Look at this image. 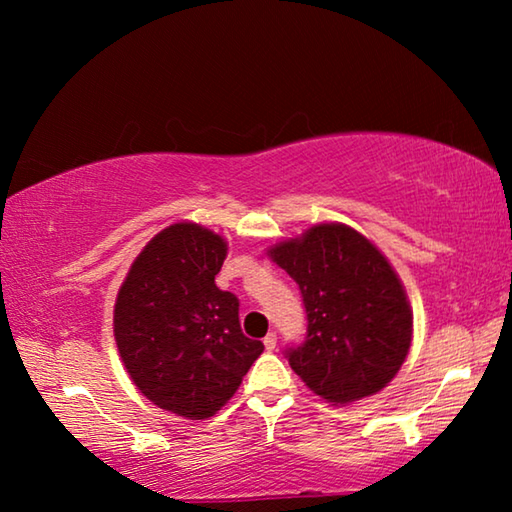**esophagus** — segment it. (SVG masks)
I'll use <instances>...</instances> for the list:
<instances>
[{
  "label": "esophagus",
  "instance_id": "1",
  "mask_svg": "<svg viewBox=\"0 0 512 512\" xmlns=\"http://www.w3.org/2000/svg\"><path fill=\"white\" fill-rule=\"evenodd\" d=\"M275 345H277V334L275 332H268L266 336H264V348L271 352V350H275Z\"/></svg>",
  "mask_w": 512,
  "mask_h": 512
}]
</instances>
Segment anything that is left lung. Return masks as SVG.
<instances>
[{"mask_svg":"<svg viewBox=\"0 0 512 512\" xmlns=\"http://www.w3.org/2000/svg\"><path fill=\"white\" fill-rule=\"evenodd\" d=\"M302 293L307 336L287 348L293 372L332 404L375 395L411 348L413 314L375 244L343 223H318L268 250Z\"/></svg>","mask_w":512,"mask_h":512,"instance_id":"8db88e82","label":"left lung"}]
</instances>
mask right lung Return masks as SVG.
I'll return each instance as SVG.
<instances>
[{
	"mask_svg": "<svg viewBox=\"0 0 512 512\" xmlns=\"http://www.w3.org/2000/svg\"><path fill=\"white\" fill-rule=\"evenodd\" d=\"M225 255L212 230L173 223L137 255L115 302V341L133 384L189 420L219 411L264 352L241 332L235 293L216 287Z\"/></svg>",
	"mask_w": 512,
	"mask_h": 512,
	"instance_id": "right-lung-1",
	"label": "right lung"
}]
</instances>
